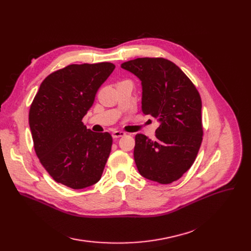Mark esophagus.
I'll use <instances>...</instances> for the list:
<instances>
[{"label": "esophagus", "mask_w": 251, "mask_h": 251, "mask_svg": "<svg viewBox=\"0 0 251 251\" xmlns=\"http://www.w3.org/2000/svg\"><path fill=\"white\" fill-rule=\"evenodd\" d=\"M125 135H126V133L123 132V131H114V132L112 133V136L114 139H117L119 137H123Z\"/></svg>", "instance_id": "esophagus-1"}]
</instances>
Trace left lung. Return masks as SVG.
<instances>
[{"mask_svg": "<svg viewBox=\"0 0 251 251\" xmlns=\"http://www.w3.org/2000/svg\"><path fill=\"white\" fill-rule=\"evenodd\" d=\"M121 67L140 79L142 113L160 123L153 140L135 136L138 172L157 183H172L190 169L202 141L200 92L177 65L164 58H137Z\"/></svg>", "mask_w": 251, "mask_h": 251, "instance_id": "8db88e82", "label": "left lung"}]
</instances>
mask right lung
<instances>
[{
    "label": "right lung",
    "mask_w": 251,
    "mask_h": 251,
    "mask_svg": "<svg viewBox=\"0 0 251 251\" xmlns=\"http://www.w3.org/2000/svg\"><path fill=\"white\" fill-rule=\"evenodd\" d=\"M115 69L108 62L72 64L42 82L29 110L34 151L56 182L72 189L94 185L111 152L110 133L87 129L82 118Z\"/></svg>",
    "instance_id": "right-lung-1"
}]
</instances>
